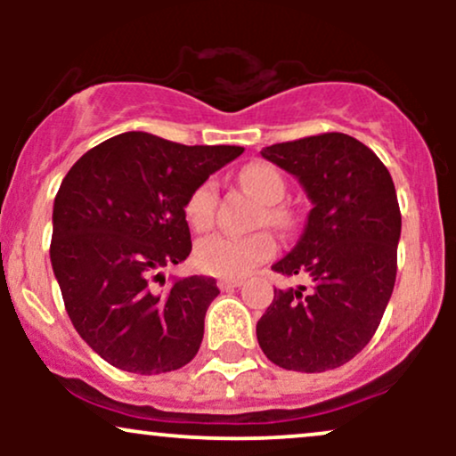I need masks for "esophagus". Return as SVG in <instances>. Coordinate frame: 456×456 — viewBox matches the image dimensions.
Listing matches in <instances>:
<instances>
[{
	"label": "esophagus",
	"mask_w": 456,
	"mask_h": 456,
	"mask_svg": "<svg viewBox=\"0 0 456 456\" xmlns=\"http://www.w3.org/2000/svg\"><path fill=\"white\" fill-rule=\"evenodd\" d=\"M242 285V281H232V279H221L218 281V289L227 291V289H235V287Z\"/></svg>",
	"instance_id": "obj_1"
}]
</instances>
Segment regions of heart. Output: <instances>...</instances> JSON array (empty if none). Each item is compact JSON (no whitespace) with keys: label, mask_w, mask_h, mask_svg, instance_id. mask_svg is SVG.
<instances>
[{"label":"heart","mask_w":456,"mask_h":456,"mask_svg":"<svg viewBox=\"0 0 456 456\" xmlns=\"http://www.w3.org/2000/svg\"><path fill=\"white\" fill-rule=\"evenodd\" d=\"M240 184L246 191L253 192L261 203H265V210L261 214V221L268 223L274 229L289 227V214L276 203L285 197V180L274 167L268 162H250L240 171ZM218 188L214 180L201 182L191 192L186 201V221L192 229L203 232L214 223L216 212ZM276 242L268 233H255L238 238V235L214 233L199 240L195 246V264L206 274L224 276V279H240L250 270L274 257Z\"/></svg>","instance_id":"heart-1"}]
</instances>
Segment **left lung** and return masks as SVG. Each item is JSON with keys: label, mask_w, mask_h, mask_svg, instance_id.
Instances as JSON below:
<instances>
[{"label": "left lung", "mask_w": 456, "mask_h": 456, "mask_svg": "<svg viewBox=\"0 0 456 456\" xmlns=\"http://www.w3.org/2000/svg\"><path fill=\"white\" fill-rule=\"evenodd\" d=\"M261 156L294 175L313 208L294 248L272 265L311 285L274 289L257 322L259 347L287 370L337 369L373 338L395 289V184L375 151L343 133L276 143Z\"/></svg>", "instance_id": "8db88e82"}]
</instances>
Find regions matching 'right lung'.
Wrapping results in <instances>:
<instances>
[{
    "label": "right lung",
    "instance_id": "1",
    "mask_svg": "<svg viewBox=\"0 0 456 456\" xmlns=\"http://www.w3.org/2000/svg\"><path fill=\"white\" fill-rule=\"evenodd\" d=\"M242 151L124 133L86 151L61 180L51 265L72 326L109 364L159 375L195 358L216 281L174 276L160 291L151 279L191 255V192Z\"/></svg>",
    "mask_w": 456,
    "mask_h": 456
}]
</instances>
